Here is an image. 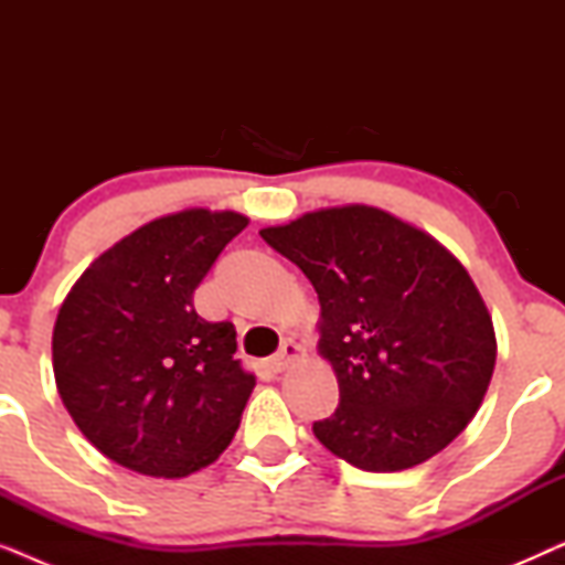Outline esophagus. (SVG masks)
Listing matches in <instances>:
<instances>
[{
    "mask_svg": "<svg viewBox=\"0 0 565 565\" xmlns=\"http://www.w3.org/2000/svg\"><path fill=\"white\" fill-rule=\"evenodd\" d=\"M303 354H306L303 347L292 342V339H285V342L280 344V352L269 360V370H273V373H282V370H288L292 362L303 360Z\"/></svg>",
    "mask_w": 565,
    "mask_h": 565,
    "instance_id": "obj_1",
    "label": "esophagus"
}]
</instances>
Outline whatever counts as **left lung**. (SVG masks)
Wrapping results in <instances>:
<instances>
[{
    "label": "left lung",
    "instance_id": "8db88e82",
    "mask_svg": "<svg viewBox=\"0 0 565 565\" xmlns=\"http://www.w3.org/2000/svg\"><path fill=\"white\" fill-rule=\"evenodd\" d=\"M259 236L319 292V350L339 406L313 422L354 468L393 473L445 450L481 406L497 337L466 267L424 231L370 205L323 207Z\"/></svg>",
    "mask_w": 565,
    "mask_h": 565
}]
</instances>
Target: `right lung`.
I'll list each match as a JSON object with an SVG mask.
<instances>
[{"label": "right lung", "mask_w": 565, "mask_h": 565, "mask_svg": "<svg viewBox=\"0 0 565 565\" xmlns=\"http://www.w3.org/2000/svg\"><path fill=\"white\" fill-rule=\"evenodd\" d=\"M249 218L205 207L164 215L84 269L53 327L58 396L105 458L153 478L211 466L236 435L257 377L231 321L192 292Z\"/></svg>", "instance_id": "obj_1"}]
</instances>
